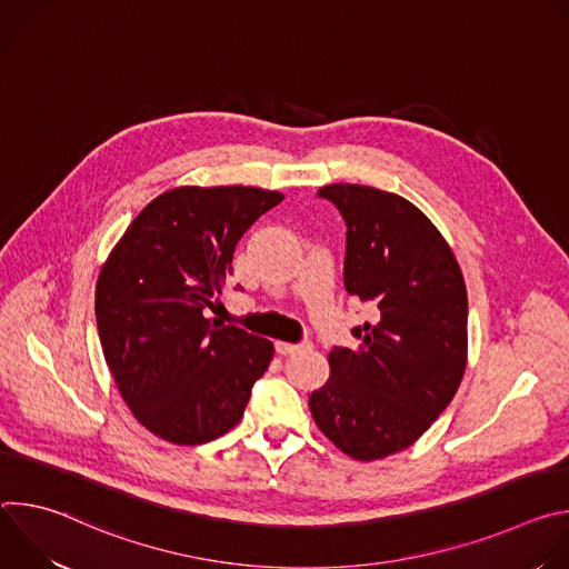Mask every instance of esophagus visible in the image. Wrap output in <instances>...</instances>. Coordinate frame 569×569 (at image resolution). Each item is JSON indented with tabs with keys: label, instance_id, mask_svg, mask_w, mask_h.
Masks as SVG:
<instances>
[{
	"label": "esophagus",
	"instance_id": "esophagus-1",
	"mask_svg": "<svg viewBox=\"0 0 569 569\" xmlns=\"http://www.w3.org/2000/svg\"><path fill=\"white\" fill-rule=\"evenodd\" d=\"M312 345L310 342H299V345H292V342H277L274 349L277 353L281 356H290V353H297V351H303V349H310Z\"/></svg>",
	"mask_w": 569,
	"mask_h": 569
}]
</instances>
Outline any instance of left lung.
<instances>
[{
  "label": "left lung",
  "instance_id": "1",
  "mask_svg": "<svg viewBox=\"0 0 569 569\" xmlns=\"http://www.w3.org/2000/svg\"><path fill=\"white\" fill-rule=\"evenodd\" d=\"M319 198L347 222L345 288L373 306L333 347L331 378L310 393L317 428L360 461L410 448L448 408L466 369L468 297L439 229L405 198L329 184Z\"/></svg>",
  "mask_w": 569,
  "mask_h": 569
}]
</instances>
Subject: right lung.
<instances>
[{
  "label": "right lung",
  "mask_w": 569,
  "mask_h": 569,
  "mask_svg": "<svg viewBox=\"0 0 569 569\" xmlns=\"http://www.w3.org/2000/svg\"><path fill=\"white\" fill-rule=\"evenodd\" d=\"M283 200L254 187H180L130 222L97 283L106 362L137 421L178 446L231 430L274 347L207 319L236 242ZM238 290H242L238 286Z\"/></svg>",
  "instance_id": "right-lung-1"
}]
</instances>
